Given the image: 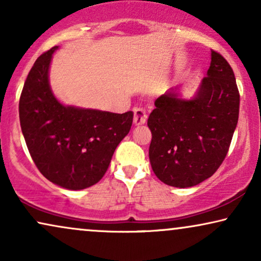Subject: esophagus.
Here are the masks:
<instances>
[{
    "label": "esophagus",
    "mask_w": 261,
    "mask_h": 261,
    "mask_svg": "<svg viewBox=\"0 0 261 261\" xmlns=\"http://www.w3.org/2000/svg\"><path fill=\"white\" fill-rule=\"evenodd\" d=\"M147 120V113L145 108H135L134 109V123L135 126H140L144 124Z\"/></svg>",
    "instance_id": "1"
}]
</instances>
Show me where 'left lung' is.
<instances>
[{
  "mask_svg": "<svg viewBox=\"0 0 261 261\" xmlns=\"http://www.w3.org/2000/svg\"><path fill=\"white\" fill-rule=\"evenodd\" d=\"M149 162L163 183L195 187L212 177L226 158L239 120L237 81L229 64L212 49L206 77L190 99L171 89L154 102Z\"/></svg>",
  "mask_w": 261,
  "mask_h": 261,
  "instance_id": "obj_1",
  "label": "left lung"
}]
</instances>
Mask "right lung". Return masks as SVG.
Listing matches in <instances>:
<instances>
[{"instance_id": "obj_1", "label": "right lung", "mask_w": 261, "mask_h": 261, "mask_svg": "<svg viewBox=\"0 0 261 261\" xmlns=\"http://www.w3.org/2000/svg\"><path fill=\"white\" fill-rule=\"evenodd\" d=\"M42 53L24 82L20 124L32 159L42 176L69 190L102 179L117 145L129 133L133 113L115 114L64 106L48 82L52 55Z\"/></svg>"}]
</instances>
